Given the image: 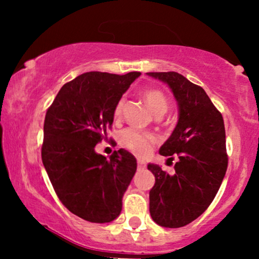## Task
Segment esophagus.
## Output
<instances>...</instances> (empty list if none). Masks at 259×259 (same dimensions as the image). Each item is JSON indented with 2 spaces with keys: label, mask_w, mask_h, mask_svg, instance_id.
<instances>
[{
  "label": "esophagus",
  "mask_w": 259,
  "mask_h": 259,
  "mask_svg": "<svg viewBox=\"0 0 259 259\" xmlns=\"http://www.w3.org/2000/svg\"><path fill=\"white\" fill-rule=\"evenodd\" d=\"M138 168L139 169H145L146 168V163L144 162V160H138Z\"/></svg>",
  "instance_id": "obj_1"
}]
</instances>
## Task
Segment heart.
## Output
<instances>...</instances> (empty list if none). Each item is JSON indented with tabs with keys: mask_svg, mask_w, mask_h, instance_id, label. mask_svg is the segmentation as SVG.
I'll return each mask as SVG.
<instances>
[{
	"mask_svg": "<svg viewBox=\"0 0 259 259\" xmlns=\"http://www.w3.org/2000/svg\"><path fill=\"white\" fill-rule=\"evenodd\" d=\"M147 106L157 117L164 114L169 108L168 97L163 91L157 90V89H150V90L144 91L142 94ZM124 107V97H121L115 103L114 109H113V117L115 119L121 115ZM157 138L152 133H142L136 129H125L120 134V144L121 146L125 147L130 152L140 157L147 156L150 153L151 148L156 144Z\"/></svg>",
	"mask_w": 259,
	"mask_h": 259,
	"instance_id": "1",
	"label": "heart"
}]
</instances>
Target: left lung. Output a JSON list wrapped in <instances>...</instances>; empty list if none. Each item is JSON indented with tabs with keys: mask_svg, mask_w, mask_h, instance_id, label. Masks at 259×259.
Masks as SVG:
<instances>
[{
	"mask_svg": "<svg viewBox=\"0 0 259 259\" xmlns=\"http://www.w3.org/2000/svg\"><path fill=\"white\" fill-rule=\"evenodd\" d=\"M147 74L167 82L179 105L177 126L159 148L162 156L178 158L174 175L148 164L156 178L150 191V213L160 227H185L209 207L225 177L224 120L206 91L181 74Z\"/></svg>",
	"mask_w": 259,
	"mask_h": 259,
	"instance_id": "1",
	"label": "left lung"
}]
</instances>
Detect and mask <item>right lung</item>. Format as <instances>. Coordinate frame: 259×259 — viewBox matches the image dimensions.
I'll return each mask as SVG.
<instances>
[{
  "instance_id": "add662e5",
  "label": "right lung",
  "mask_w": 259,
  "mask_h": 259,
  "mask_svg": "<svg viewBox=\"0 0 259 259\" xmlns=\"http://www.w3.org/2000/svg\"><path fill=\"white\" fill-rule=\"evenodd\" d=\"M140 72H89L65 82L46 112L41 158L59 201L73 214L109 223L136 171V158L120 148L109 159L95 152L113 123V109Z\"/></svg>"
}]
</instances>
